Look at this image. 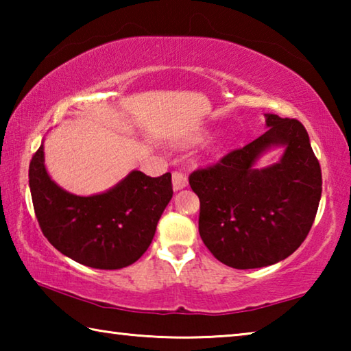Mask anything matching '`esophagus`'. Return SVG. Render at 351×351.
Wrapping results in <instances>:
<instances>
[{"instance_id": "1", "label": "esophagus", "mask_w": 351, "mask_h": 351, "mask_svg": "<svg viewBox=\"0 0 351 351\" xmlns=\"http://www.w3.org/2000/svg\"><path fill=\"white\" fill-rule=\"evenodd\" d=\"M171 184H173V190L178 192V190H182L187 187V176L181 173V171H173V175H171Z\"/></svg>"}]
</instances>
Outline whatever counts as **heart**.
Wrapping results in <instances>:
<instances>
[{
  "instance_id": "heart-1",
  "label": "heart",
  "mask_w": 351,
  "mask_h": 351,
  "mask_svg": "<svg viewBox=\"0 0 351 351\" xmlns=\"http://www.w3.org/2000/svg\"><path fill=\"white\" fill-rule=\"evenodd\" d=\"M206 138V136H199V138H193V139H190V142H198V141H203Z\"/></svg>"
}]
</instances>
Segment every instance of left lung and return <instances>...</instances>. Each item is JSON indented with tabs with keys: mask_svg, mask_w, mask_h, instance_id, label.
<instances>
[{
	"mask_svg": "<svg viewBox=\"0 0 351 351\" xmlns=\"http://www.w3.org/2000/svg\"><path fill=\"white\" fill-rule=\"evenodd\" d=\"M268 132L209 169L193 171L199 198V235L213 257L235 269L263 268L289 257L316 218L322 173L305 127L265 114ZM283 147L277 163L259 159Z\"/></svg>",
	"mask_w": 351,
	"mask_h": 351,
	"instance_id": "8db88e82",
	"label": "left lung"
}]
</instances>
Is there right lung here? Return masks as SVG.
Listing matches in <instances>:
<instances>
[{
    "instance_id": "obj_1",
    "label": "right lung",
    "mask_w": 351,
    "mask_h": 351,
    "mask_svg": "<svg viewBox=\"0 0 351 351\" xmlns=\"http://www.w3.org/2000/svg\"><path fill=\"white\" fill-rule=\"evenodd\" d=\"M34 210L41 232L63 255L96 269H121L141 258L173 197L171 175L132 170L102 193L80 197L52 181L41 144L29 165Z\"/></svg>"
}]
</instances>
